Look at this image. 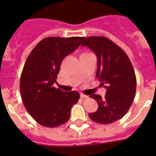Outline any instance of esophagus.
Returning <instances> with one entry per match:
<instances>
[{
	"label": "esophagus",
	"instance_id": "esophagus-1",
	"mask_svg": "<svg viewBox=\"0 0 156 156\" xmlns=\"http://www.w3.org/2000/svg\"><path fill=\"white\" fill-rule=\"evenodd\" d=\"M80 97H81V98H82V99L88 98V96H86V95L83 94V93H80Z\"/></svg>",
	"mask_w": 156,
	"mask_h": 156
}]
</instances>
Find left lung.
Returning a JSON list of instances; mask_svg holds the SVG:
<instances>
[{
    "label": "left lung",
    "mask_w": 156,
    "mask_h": 156,
    "mask_svg": "<svg viewBox=\"0 0 156 156\" xmlns=\"http://www.w3.org/2000/svg\"><path fill=\"white\" fill-rule=\"evenodd\" d=\"M82 45L89 47L97 55V78L107 89L104 98L97 94L89 97L98 104L97 112L89 114V118L101 124L115 122L127 113L134 100V69L126 53L107 37H84Z\"/></svg>",
    "instance_id": "8db88e82"
}]
</instances>
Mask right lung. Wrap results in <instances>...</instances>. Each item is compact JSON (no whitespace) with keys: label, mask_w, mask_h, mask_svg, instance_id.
<instances>
[{"label":"right lung","mask_w":156,"mask_h":156,"mask_svg":"<svg viewBox=\"0 0 156 156\" xmlns=\"http://www.w3.org/2000/svg\"><path fill=\"white\" fill-rule=\"evenodd\" d=\"M84 37H49L31 51L20 77L24 107L40 125L57 127L70 119V109L79 100L78 92L55 89L63 59L78 48Z\"/></svg>","instance_id":"right-lung-1"}]
</instances>
